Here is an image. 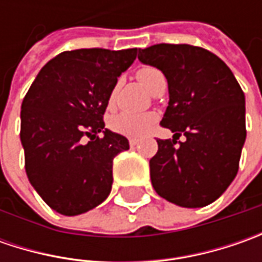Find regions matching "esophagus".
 <instances>
[{
  "label": "esophagus",
  "mask_w": 262,
  "mask_h": 262,
  "mask_svg": "<svg viewBox=\"0 0 262 262\" xmlns=\"http://www.w3.org/2000/svg\"><path fill=\"white\" fill-rule=\"evenodd\" d=\"M138 143H140V141H138L137 138H131V140H129V146L131 147H136Z\"/></svg>",
  "instance_id": "esophagus-1"
}]
</instances>
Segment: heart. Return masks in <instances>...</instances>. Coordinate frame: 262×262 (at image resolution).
<instances>
[{
    "instance_id": "heart-1",
    "label": "heart",
    "mask_w": 262,
    "mask_h": 262,
    "mask_svg": "<svg viewBox=\"0 0 262 262\" xmlns=\"http://www.w3.org/2000/svg\"><path fill=\"white\" fill-rule=\"evenodd\" d=\"M138 81L150 90L151 93L156 95L162 87L166 86V78L160 70L155 67H143L137 71ZM116 89H112L107 97V105L109 107L115 103ZM157 121L156 114L146 112V114H129V112H121L118 115H114L109 121L111 129L119 134V136L128 137V138H140L144 137L151 129Z\"/></svg>"
}]
</instances>
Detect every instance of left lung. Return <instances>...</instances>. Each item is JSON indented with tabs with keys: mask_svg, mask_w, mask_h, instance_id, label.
Wrapping results in <instances>:
<instances>
[{
	"mask_svg": "<svg viewBox=\"0 0 262 262\" xmlns=\"http://www.w3.org/2000/svg\"><path fill=\"white\" fill-rule=\"evenodd\" d=\"M138 59L166 77L169 105L160 125L175 133L173 140H157L151 185L176 206H208L239 169L247 138L245 95L230 68L200 46L157 43L140 49ZM182 134L187 141L176 146Z\"/></svg>",
	"mask_w": 262,
	"mask_h": 262,
	"instance_id": "8db88e82",
	"label": "left lung"
}]
</instances>
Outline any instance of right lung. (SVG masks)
I'll return each instance as SVG.
<instances>
[{
  "label": "right lung",
  "instance_id": "obj_1",
  "mask_svg": "<svg viewBox=\"0 0 262 262\" xmlns=\"http://www.w3.org/2000/svg\"><path fill=\"white\" fill-rule=\"evenodd\" d=\"M137 48L66 51L46 64L21 103L20 140L27 178L48 206L77 216L103 203L114 157L129 148L105 128L107 97L134 62ZM103 132L99 139L97 134ZM91 141L84 143V137Z\"/></svg>",
  "mask_w": 262,
  "mask_h": 262
}]
</instances>
